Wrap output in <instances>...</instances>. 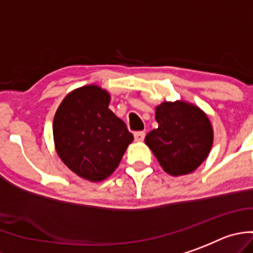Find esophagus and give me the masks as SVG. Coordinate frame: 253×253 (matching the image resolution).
Wrapping results in <instances>:
<instances>
[{"label":"esophagus","instance_id":"esophagus-1","mask_svg":"<svg viewBox=\"0 0 253 253\" xmlns=\"http://www.w3.org/2000/svg\"><path fill=\"white\" fill-rule=\"evenodd\" d=\"M133 136H135V140L137 141V142H141V141H143V138H145V132L137 131L133 133Z\"/></svg>","mask_w":253,"mask_h":253}]
</instances>
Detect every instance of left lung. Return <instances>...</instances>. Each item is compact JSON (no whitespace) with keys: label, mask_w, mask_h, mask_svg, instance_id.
Wrapping results in <instances>:
<instances>
[{"label":"left lung","mask_w":253,"mask_h":253,"mask_svg":"<svg viewBox=\"0 0 253 253\" xmlns=\"http://www.w3.org/2000/svg\"><path fill=\"white\" fill-rule=\"evenodd\" d=\"M158 128L145 137L159 164L172 176L197 170L213 145V126L206 112L185 101L163 102L155 108Z\"/></svg>","instance_id":"obj_1"}]
</instances>
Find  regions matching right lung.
Returning a JSON list of instances; mask_svg holds the SVG:
<instances>
[{
	"label": "right lung",
	"mask_w": 253,
	"mask_h": 253,
	"mask_svg": "<svg viewBox=\"0 0 253 253\" xmlns=\"http://www.w3.org/2000/svg\"><path fill=\"white\" fill-rule=\"evenodd\" d=\"M111 94L95 84L72 90L54 116L53 135L60 160L92 183L106 180L118 168L133 136L108 108Z\"/></svg>",
	"instance_id": "1"
}]
</instances>
